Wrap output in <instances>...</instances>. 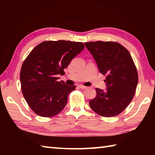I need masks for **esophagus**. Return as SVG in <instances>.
Segmentation results:
<instances>
[{
	"instance_id": "esophagus-1",
	"label": "esophagus",
	"mask_w": 155,
	"mask_h": 155,
	"mask_svg": "<svg viewBox=\"0 0 155 155\" xmlns=\"http://www.w3.org/2000/svg\"><path fill=\"white\" fill-rule=\"evenodd\" d=\"M78 87H79L80 88H81V89H85V88H87V87L83 86V85H82V84H79V85H78Z\"/></svg>"
}]
</instances>
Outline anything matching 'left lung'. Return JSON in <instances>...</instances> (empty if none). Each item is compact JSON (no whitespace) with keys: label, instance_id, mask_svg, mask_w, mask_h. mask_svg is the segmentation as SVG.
Listing matches in <instances>:
<instances>
[{"label":"left lung","instance_id":"left-lung-1","mask_svg":"<svg viewBox=\"0 0 155 155\" xmlns=\"http://www.w3.org/2000/svg\"><path fill=\"white\" fill-rule=\"evenodd\" d=\"M98 70L107 75V90L96 88L97 96L89 101L92 110L110 117L122 113L133 100L138 84V73L130 52L116 42H85Z\"/></svg>","mask_w":155,"mask_h":155}]
</instances>
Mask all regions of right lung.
<instances>
[{
    "mask_svg": "<svg viewBox=\"0 0 155 155\" xmlns=\"http://www.w3.org/2000/svg\"><path fill=\"white\" fill-rule=\"evenodd\" d=\"M79 42L45 41L35 47L22 65L21 90L28 106L41 117L55 116L65 107L68 94L75 85L58 81V74L76 56L83 51Z\"/></svg>",
    "mask_w": 155,
    "mask_h": 155,
    "instance_id": "add662e5",
    "label": "right lung"
}]
</instances>
